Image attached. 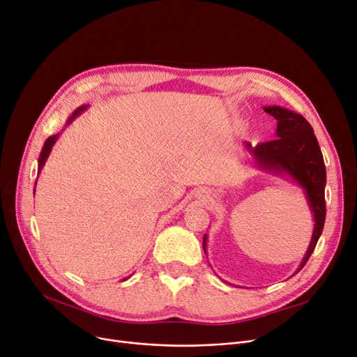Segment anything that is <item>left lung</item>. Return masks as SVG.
Returning a JSON list of instances; mask_svg holds the SVG:
<instances>
[{"label": "left lung", "instance_id": "8db88e82", "mask_svg": "<svg viewBox=\"0 0 357 357\" xmlns=\"http://www.w3.org/2000/svg\"><path fill=\"white\" fill-rule=\"evenodd\" d=\"M264 111L277 119V140L259 143L255 147L245 143V149L251 153L257 167L277 176H289L305 192L315 225L311 243L296 270L299 273L312 255L324 229L325 211H327L325 210L327 172L311 123L301 114L282 106H266ZM203 248L207 254V235H204Z\"/></svg>", "mask_w": 357, "mask_h": 357}]
</instances>
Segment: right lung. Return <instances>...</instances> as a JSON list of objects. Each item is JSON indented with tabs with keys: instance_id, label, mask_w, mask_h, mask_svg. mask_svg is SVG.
Listing matches in <instances>:
<instances>
[{
	"instance_id": "add662e5",
	"label": "right lung",
	"mask_w": 357,
	"mask_h": 357,
	"mask_svg": "<svg viewBox=\"0 0 357 357\" xmlns=\"http://www.w3.org/2000/svg\"><path fill=\"white\" fill-rule=\"evenodd\" d=\"M87 109V105H83V106H80V107H77V109L70 115V118L67 119V123L66 126H70V123L77 118V116H80L84 111ZM63 132V131H61ZM61 132H58V134H55V135H51V137H48L46 138V142H45V144H43V147H42V151H40V156H39V160H38V174H40V170H42V167H43V165H45V162H46V159L50 158V153H51V150H52V147H54V144L56 143V140H58V137L61 135ZM38 181V179H36ZM33 194H35V191H33Z\"/></svg>"
}]
</instances>
